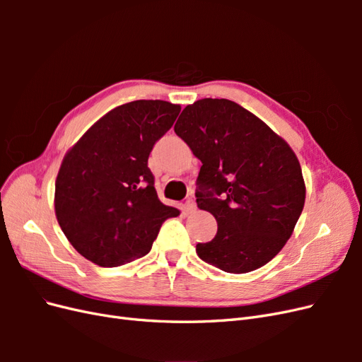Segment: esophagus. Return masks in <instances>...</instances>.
Returning a JSON list of instances; mask_svg holds the SVG:
<instances>
[{"label":"esophagus","mask_w":362,"mask_h":362,"mask_svg":"<svg viewBox=\"0 0 362 362\" xmlns=\"http://www.w3.org/2000/svg\"><path fill=\"white\" fill-rule=\"evenodd\" d=\"M184 208H185V211H187V213H192V211H194V210H196V204H194V199H193V198H187V199H185Z\"/></svg>","instance_id":"obj_1"}]
</instances>
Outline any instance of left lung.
I'll list each match as a JSON object with an SVG mask.
<instances>
[{"label":"left lung","instance_id":"left-lung-1","mask_svg":"<svg viewBox=\"0 0 362 362\" xmlns=\"http://www.w3.org/2000/svg\"><path fill=\"white\" fill-rule=\"evenodd\" d=\"M175 133L202 163L196 202L217 222L216 237L196 245V254L228 273L267 264L291 237L305 204L293 149L229 100L204 98L187 105Z\"/></svg>","mask_w":362,"mask_h":362}]
</instances>
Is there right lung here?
I'll return each mask as SVG.
<instances>
[{
  "instance_id": "right-lung-1",
  "label": "right lung",
  "mask_w": 362,
  "mask_h": 362,
  "mask_svg": "<svg viewBox=\"0 0 362 362\" xmlns=\"http://www.w3.org/2000/svg\"><path fill=\"white\" fill-rule=\"evenodd\" d=\"M181 105L139 100L119 105L66 152L54 208L62 231L84 258L117 267L146 255L163 222L180 210L164 205L148 158Z\"/></svg>"
}]
</instances>
